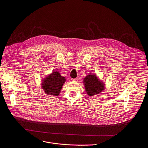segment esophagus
<instances>
[{
    "label": "esophagus",
    "instance_id": "1",
    "mask_svg": "<svg viewBox=\"0 0 148 148\" xmlns=\"http://www.w3.org/2000/svg\"><path fill=\"white\" fill-rule=\"evenodd\" d=\"M79 79V77H77L75 78L72 79V80H73V81H74V82H78Z\"/></svg>",
    "mask_w": 148,
    "mask_h": 148
}]
</instances>
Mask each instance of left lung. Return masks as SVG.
Here are the masks:
<instances>
[{"instance_id":"1","label":"left lung","mask_w":148,"mask_h":148,"mask_svg":"<svg viewBox=\"0 0 148 148\" xmlns=\"http://www.w3.org/2000/svg\"><path fill=\"white\" fill-rule=\"evenodd\" d=\"M85 90L89 97H95L102 92L105 88V83L98 76L89 73L83 79Z\"/></svg>"}]
</instances>
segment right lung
Here are the masks:
<instances>
[{
  "label": "right lung",
  "mask_w": 148,
  "mask_h": 148,
  "mask_svg": "<svg viewBox=\"0 0 148 148\" xmlns=\"http://www.w3.org/2000/svg\"><path fill=\"white\" fill-rule=\"evenodd\" d=\"M65 82V77L62 76L58 71H54L43 78L41 86L48 96L56 97L60 95Z\"/></svg>",
  "instance_id": "add662e5"
}]
</instances>
